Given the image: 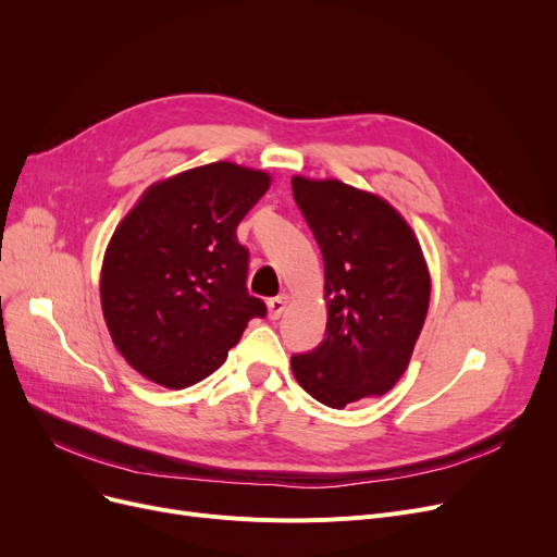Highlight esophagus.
Listing matches in <instances>:
<instances>
[{"label":"esophagus","instance_id":"obj_1","mask_svg":"<svg viewBox=\"0 0 557 557\" xmlns=\"http://www.w3.org/2000/svg\"><path fill=\"white\" fill-rule=\"evenodd\" d=\"M286 305H288V296H277V298H271V300L267 302V307H269V318H271V320H277V318L284 313Z\"/></svg>","mask_w":557,"mask_h":557}]
</instances>
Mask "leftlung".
<instances>
[{
    "instance_id": "left-lung-1",
    "label": "left lung",
    "mask_w": 557,
    "mask_h": 557,
    "mask_svg": "<svg viewBox=\"0 0 557 557\" xmlns=\"http://www.w3.org/2000/svg\"><path fill=\"white\" fill-rule=\"evenodd\" d=\"M290 189L325 259L327 338L290 359L320 404L388 393L424 327L431 277L413 227L393 205L336 178L294 175Z\"/></svg>"
}]
</instances>
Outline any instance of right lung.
Segmentation results:
<instances>
[{
	"mask_svg": "<svg viewBox=\"0 0 557 557\" xmlns=\"http://www.w3.org/2000/svg\"><path fill=\"white\" fill-rule=\"evenodd\" d=\"M269 171L210 162L146 187L114 227L101 309L116 352L149 382L183 391L210 376L267 313L248 296L237 225L269 191Z\"/></svg>",
	"mask_w": 557,
	"mask_h": 557,
	"instance_id": "add662e5",
	"label": "right lung"
}]
</instances>
